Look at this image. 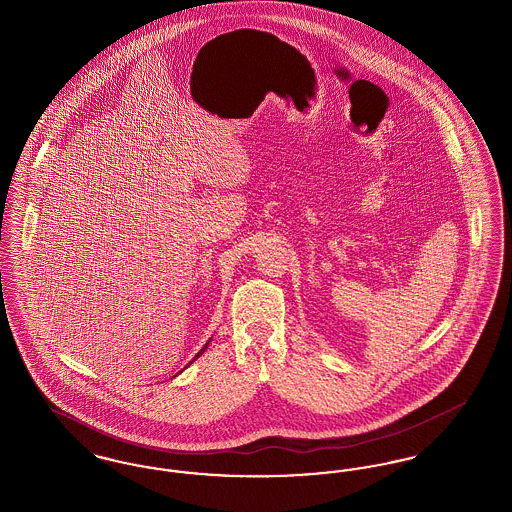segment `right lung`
Masks as SVG:
<instances>
[{
  "label": "right lung",
  "mask_w": 512,
  "mask_h": 512,
  "mask_svg": "<svg viewBox=\"0 0 512 512\" xmlns=\"http://www.w3.org/2000/svg\"><path fill=\"white\" fill-rule=\"evenodd\" d=\"M209 341H211V340H209ZM209 341H207V343H205V345H203V347H201V351H199V353H197V355H195L194 361H195V359H197V357H201V355H203V351H205V349H207V345H209ZM194 361H190V363H194Z\"/></svg>",
  "instance_id": "obj_1"
}]
</instances>
